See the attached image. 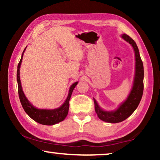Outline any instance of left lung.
Instances as JSON below:
<instances>
[{
    "label": "left lung",
    "mask_w": 160,
    "mask_h": 160,
    "mask_svg": "<svg viewBox=\"0 0 160 160\" xmlns=\"http://www.w3.org/2000/svg\"><path fill=\"white\" fill-rule=\"evenodd\" d=\"M122 38L132 45L135 51V61L136 62H135L134 84L128 99L114 112H109L103 111L98 106L96 100L94 99V109H95V112L97 116L101 120L108 123H119L129 117L138 106L142 98L143 88H144V85H143L144 69H143V63L141 58H140L138 48L134 40L128 35L124 34L122 35Z\"/></svg>",
    "instance_id": "1"
}]
</instances>
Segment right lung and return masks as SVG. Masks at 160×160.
Segmentation results:
<instances>
[{"label": "right lung", "mask_w": 160, "mask_h": 160, "mask_svg": "<svg viewBox=\"0 0 160 160\" xmlns=\"http://www.w3.org/2000/svg\"><path fill=\"white\" fill-rule=\"evenodd\" d=\"M25 50H24V51H25ZM24 51L22 53V55L20 61L18 63L17 70L18 94L22 106L25 112L28 113L29 117L32 118L35 121H37V123L42 124V125L51 126L61 122V121L64 120L65 118H66V116L68 115V113L69 102L70 99V97H71L72 92L74 90L75 87L77 85L78 82L73 83L71 85V87H70L68 96L66 102H65L64 104L62 105L61 107L58 108V109L51 110L37 109V108L32 106L30 103L28 102V100L27 99L26 97L25 96V94H24L22 90V86L20 79V68L22 63V60Z\"/></svg>", "instance_id": "add662e5"}]
</instances>
